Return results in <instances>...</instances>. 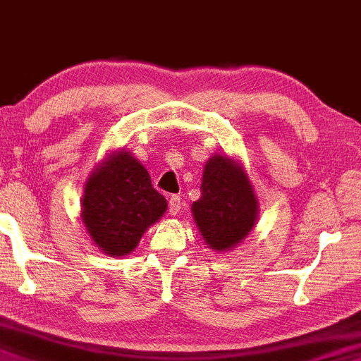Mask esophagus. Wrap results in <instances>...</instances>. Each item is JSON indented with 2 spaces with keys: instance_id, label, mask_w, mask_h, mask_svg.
Masks as SVG:
<instances>
[{
  "instance_id": "esophagus-1",
  "label": "esophagus",
  "mask_w": 361,
  "mask_h": 361,
  "mask_svg": "<svg viewBox=\"0 0 361 361\" xmlns=\"http://www.w3.org/2000/svg\"><path fill=\"white\" fill-rule=\"evenodd\" d=\"M182 208V197L179 195H172L169 200V212L170 215H177Z\"/></svg>"
}]
</instances>
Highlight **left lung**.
<instances>
[{
	"mask_svg": "<svg viewBox=\"0 0 361 361\" xmlns=\"http://www.w3.org/2000/svg\"><path fill=\"white\" fill-rule=\"evenodd\" d=\"M257 197L246 173L227 157H212L201 182V197L192 203V215L204 243L227 251L241 243L257 220Z\"/></svg>",
	"mask_w": 361,
	"mask_h": 361,
	"instance_id": "8db88e82",
	"label": "left lung"
}]
</instances>
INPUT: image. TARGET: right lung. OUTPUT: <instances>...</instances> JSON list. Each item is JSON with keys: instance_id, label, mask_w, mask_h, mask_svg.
<instances>
[{"instance_id": "1", "label": "right lung", "mask_w": 361, "mask_h": 361, "mask_svg": "<svg viewBox=\"0 0 361 361\" xmlns=\"http://www.w3.org/2000/svg\"><path fill=\"white\" fill-rule=\"evenodd\" d=\"M165 210L166 200L153 188L148 170L126 151L96 169L82 197V222L111 257L130 253Z\"/></svg>"}]
</instances>
